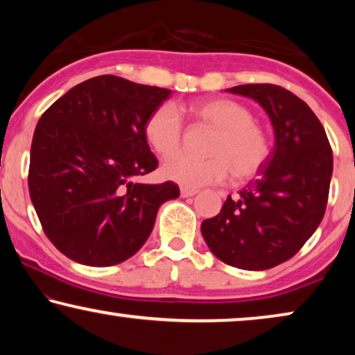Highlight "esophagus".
Segmentation results:
<instances>
[{"label":"esophagus","mask_w":355,"mask_h":355,"mask_svg":"<svg viewBox=\"0 0 355 355\" xmlns=\"http://www.w3.org/2000/svg\"><path fill=\"white\" fill-rule=\"evenodd\" d=\"M198 193V189H191V187H181V197H192Z\"/></svg>","instance_id":"1"}]
</instances>
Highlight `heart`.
Returning <instances> with one entry per match:
<instances>
[{
	"label": "heart",
	"instance_id": "heart-1",
	"mask_svg": "<svg viewBox=\"0 0 355 355\" xmlns=\"http://www.w3.org/2000/svg\"><path fill=\"white\" fill-rule=\"evenodd\" d=\"M198 124L213 129L205 152L208 157L176 155L162 166L166 181L197 189L225 182L231 171L236 179H250L261 171L271 155L270 139L245 106L227 98L203 100L191 106ZM145 139L159 157H171L181 148L184 123L173 103L159 105L148 116Z\"/></svg>",
	"mask_w": 355,
	"mask_h": 355
}]
</instances>
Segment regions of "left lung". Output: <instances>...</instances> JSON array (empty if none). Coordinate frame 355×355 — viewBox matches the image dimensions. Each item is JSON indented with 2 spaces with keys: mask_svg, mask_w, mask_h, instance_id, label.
<instances>
[{
  "mask_svg": "<svg viewBox=\"0 0 355 355\" xmlns=\"http://www.w3.org/2000/svg\"><path fill=\"white\" fill-rule=\"evenodd\" d=\"M268 113L275 148L239 196L202 223L207 245L226 265L268 270L289 260L313 234L327 210L333 152L322 123L293 92L273 84L227 89Z\"/></svg>",
  "mask_w": 355,
  "mask_h": 355,
  "instance_id": "8db88e82",
  "label": "left lung"
}]
</instances>
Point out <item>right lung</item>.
Instances as JSON below:
<instances>
[{
	"mask_svg": "<svg viewBox=\"0 0 355 355\" xmlns=\"http://www.w3.org/2000/svg\"><path fill=\"white\" fill-rule=\"evenodd\" d=\"M171 90L118 76L89 79L56 100L38 121L28 192L43 231L67 259L111 266L148 239L163 202L179 187L140 184L158 166L144 128Z\"/></svg>",
	"mask_w": 355,
	"mask_h": 355,
	"instance_id": "add662e5",
	"label": "right lung"
}]
</instances>
